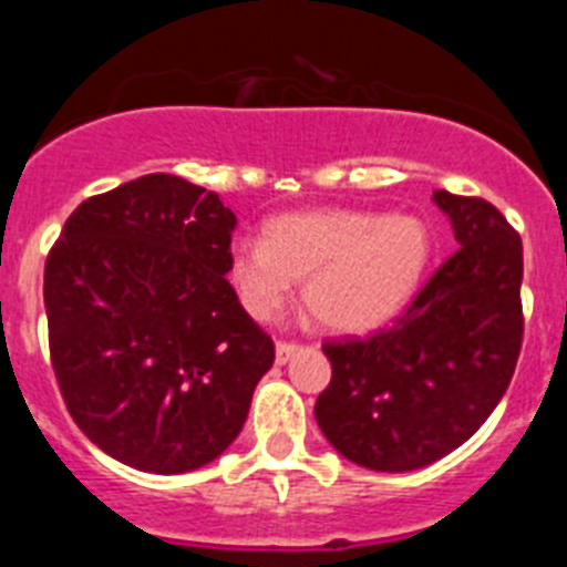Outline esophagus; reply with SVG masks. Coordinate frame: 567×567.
Listing matches in <instances>:
<instances>
[{
	"instance_id": "34e87169",
	"label": "esophagus",
	"mask_w": 567,
	"mask_h": 567,
	"mask_svg": "<svg viewBox=\"0 0 567 567\" xmlns=\"http://www.w3.org/2000/svg\"><path fill=\"white\" fill-rule=\"evenodd\" d=\"M298 352H300L298 343H278L275 346V360L284 365V363H289V360H292Z\"/></svg>"
}]
</instances>
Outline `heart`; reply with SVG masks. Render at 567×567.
<instances>
[{
	"label": "heart",
	"instance_id": "1",
	"mask_svg": "<svg viewBox=\"0 0 567 567\" xmlns=\"http://www.w3.org/2000/svg\"><path fill=\"white\" fill-rule=\"evenodd\" d=\"M432 252L429 227L414 215L300 209L272 218L264 240H235L227 278L240 307L267 323L307 277L303 300L323 327L365 334L412 303Z\"/></svg>",
	"mask_w": 567,
	"mask_h": 567
}]
</instances>
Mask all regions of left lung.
Segmentation results:
<instances>
[{
  "label": "left lung",
  "mask_w": 567,
  "mask_h": 567,
  "mask_svg": "<svg viewBox=\"0 0 567 567\" xmlns=\"http://www.w3.org/2000/svg\"><path fill=\"white\" fill-rule=\"evenodd\" d=\"M454 229L445 260L392 329L327 343L323 437L369 471H417L460 449L497 409L523 343V240L497 207L434 189Z\"/></svg>",
  "instance_id": "left-lung-1"
}]
</instances>
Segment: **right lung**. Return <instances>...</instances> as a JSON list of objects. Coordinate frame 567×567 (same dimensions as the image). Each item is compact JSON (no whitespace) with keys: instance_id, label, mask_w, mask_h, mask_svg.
Here are the masks:
<instances>
[{"instance_id":"obj_1","label":"right lung","mask_w":567,"mask_h":567,"mask_svg":"<svg viewBox=\"0 0 567 567\" xmlns=\"http://www.w3.org/2000/svg\"><path fill=\"white\" fill-rule=\"evenodd\" d=\"M235 215L153 173L79 204L44 264L50 360L70 417L124 465L184 474L247 423L269 334L227 280Z\"/></svg>"}]
</instances>
